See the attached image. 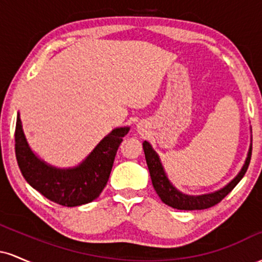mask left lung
Returning a JSON list of instances; mask_svg holds the SVG:
<instances>
[{
	"instance_id": "8db88e82",
	"label": "left lung",
	"mask_w": 262,
	"mask_h": 262,
	"mask_svg": "<svg viewBox=\"0 0 262 262\" xmlns=\"http://www.w3.org/2000/svg\"><path fill=\"white\" fill-rule=\"evenodd\" d=\"M251 141L252 139L250 140V146H249V151L248 155H246L244 165H243V167L240 169L239 172H237V175L234 177L230 182H228L224 187L219 188L214 192H210V193L198 194V196L183 193V192L177 189L175 186L171 183L169 177L166 175V171H165L164 166H162L161 164L160 156H159L158 152L152 149L151 144H150L149 141H144L143 149L144 154H145L146 165H148L152 186H154V189L156 191V193H158V196L160 197L162 202L176 209L196 210L207 209L209 208V207H213L214 204L221 202V201L229 193L231 189L235 187L237 182L244 177L246 170H248L249 167V164H250L252 149Z\"/></svg>"
}]
</instances>
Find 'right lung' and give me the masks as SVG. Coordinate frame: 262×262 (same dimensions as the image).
Instances as JSON below:
<instances>
[{"instance_id":"1","label":"right lung","mask_w":262,"mask_h":262,"mask_svg":"<svg viewBox=\"0 0 262 262\" xmlns=\"http://www.w3.org/2000/svg\"><path fill=\"white\" fill-rule=\"evenodd\" d=\"M129 127L114 128L74 167H56L33 151L23 132L19 112L16 123V158L26 181L44 197L65 207L92 202L107 185L117 150Z\"/></svg>"}]
</instances>
